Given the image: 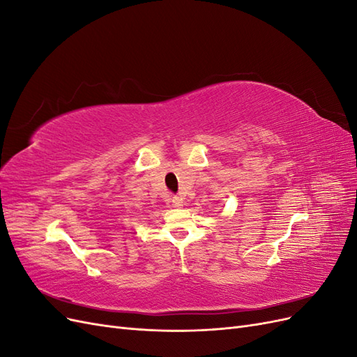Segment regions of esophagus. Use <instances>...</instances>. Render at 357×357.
<instances>
[{
    "instance_id": "obj_1",
    "label": "esophagus",
    "mask_w": 357,
    "mask_h": 357,
    "mask_svg": "<svg viewBox=\"0 0 357 357\" xmlns=\"http://www.w3.org/2000/svg\"><path fill=\"white\" fill-rule=\"evenodd\" d=\"M171 202H172V205H174L176 208H181L183 205H185V201H183L181 197H172Z\"/></svg>"
}]
</instances>
